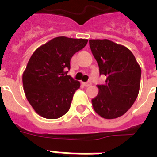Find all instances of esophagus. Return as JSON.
Segmentation results:
<instances>
[{
  "instance_id": "1",
  "label": "esophagus",
  "mask_w": 157,
  "mask_h": 157,
  "mask_svg": "<svg viewBox=\"0 0 157 157\" xmlns=\"http://www.w3.org/2000/svg\"><path fill=\"white\" fill-rule=\"evenodd\" d=\"M90 85H91V82H84V83H83V86H86V87H88V86H90Z\"/></svg>"
}]
</instances>
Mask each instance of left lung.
<instances>
[{"label": "left lung", "mask_w": 157, "mask_h": 157, "mask_svg": "<svg viewBox=\"0 0 157 157\" xmlns=\"http://www.w3.org/2000/svg\"><path fill=\"white\" fill-rule=\"evenodd\" d=\"M90 50L105 83L91 100L94 111L105 119L121 117L132 107L139 93L141 69L126 46L107 39L89 40Z\"/></svg>", "instance_id": "left-lung-1"}]
</instances>
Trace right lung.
Masks as SVG:
<instances>
[{
    "label": "right lung",
    "instance_id": "obj_1",
    "mask_svg": "<svg viewBox=\"0 0 157 157\" xmlns=\"http://www.w3.org/2000/svg\"><path fill=\"white\" fill-rule=\"evenodd\" d=\"M86 39L53 38L31 55L22 75L25 97L37 114L57 119L69 111L80 82L67 75L73 55L83 49Z\"/></svg>",
    "mask_w": 157,
    "mask_h": 157
}]
</instances>
